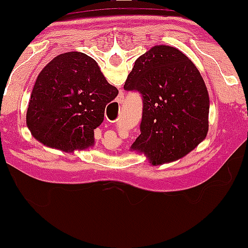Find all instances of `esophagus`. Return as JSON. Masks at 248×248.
Here are the masks:
<instances>
[{
    "mask_svg": "<svg viewBox=\"0 0 248 248\" xmlns=\"http://www.w3.org/2000/svg\"><path fill=\"white\" fill-rule=\"evenodd\" d=\"M116 101H118V102H119V104H121V102H122V101H124V99H122V98H121V96H120V98H118V100H116Z\"/></svg>",
    "mask_w": 248,
    "mask_h": 248,
    "instance_id": "1",
    "label": "esophagus"
}]
</instances>
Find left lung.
Segmentation results:
<instances>
[{
    "label": "left lung",
    "instance_id": "8db88e82",
    "mask_svg": "<svg viewBox=\"0 0 248 248\" xmlns=\"http://www.w3.org/2000/svg\"><path fill=\"white\" fill-rule=\"evenodd\" d=\"M124 90L142 94L141 134L132 150L153 166L184 157L206 138L210 98L196 65L178 49L155 45L136 59Z\"/></svg>",
    "mask_w": 248,
    "mask_h": 248
}]
</instances>
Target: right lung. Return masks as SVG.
Instances as JSON below:
<instances>
[{
  "label": "right lung",
  "mask_w": 248,
  "mask_h": 248,
  "mask_svg": "<svg viewBox=\"0 0 248 248\" xmlns=\"http://www.w3.org/2000/svg\"><path fill=\"white\" fill-rule=\"evenodd\" d=\"M118 93L94 59L77 51L62 53L37 77L27 126L44 146L66 153L87 149L94 146V129Z\"/></svg>",
  "instance_id": "add662e5"
}]
</instances>
